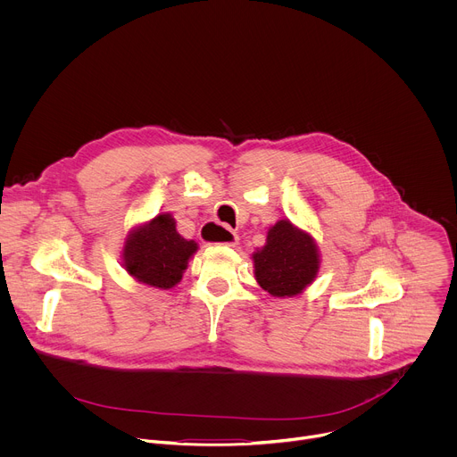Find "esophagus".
Masks as SVG:
<instances>
[{
	"mask_svg": "<svg viewBox=\"0 0 457 457\" xmlns=\"http://www.w3.org/2000/svg\"><path fill=\"white\" fill-rule=\"evenodd\" d=\"M237 244H238V235H237V233H233V231H229V229H226V242H222L220 245L235 247Z\"/></svg>",
	"mask_w": 457,
	"mask_h": 457,
	"instance_id": "esophagus-1",
	"label": "esophagus"
}]
</instances>
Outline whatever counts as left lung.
<instances>
[{
  "label": "left lung",
  "mask_w": 457,
  "mask_h": 457,
  "mask_svg": "<svg viewBox=\"0 0 457 457\" xmlns=\"http://www.w3.org/2000/svg\"><path fill=\"white\" fill-rule=\"evenodd\" d=\"M256 283L272 297L301 295L320 270V251L310 231L281 219L267 231L263 247L253 253Z\"/></svg>",
  "instance_id": "1"
}]
</instances>
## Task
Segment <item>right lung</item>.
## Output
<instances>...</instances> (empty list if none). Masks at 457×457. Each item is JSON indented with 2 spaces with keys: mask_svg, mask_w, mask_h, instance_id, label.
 <instances>
[{
  "mask_svg": "<svg viewBox=\"0 0 457 457\" xmlns=\"http://www.w3.org/2000/svg\"><path fill=\"white\" fill-rule=\"evenodd\" d=\"M197 249V242L178 233L172 213L163 212L131 228L126 235L120 260L124 270L135 281L170 290L181 281Z\"/></svg>",
  "mask_w": 457,
  "mask_h": 457,
  "instance_id": "1",
  "label": "right lung"
}]
</instances>
